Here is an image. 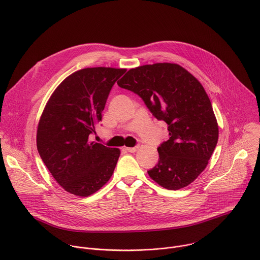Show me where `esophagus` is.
I'll use <instances>...</instances> for the list:
<instances>
[{"label":"esophagus","mask_w":260,"mask_h":260,"mask_svg":"<svg viewBox=\"0 0 260 260\" xmlns=\"http://www.w3.org/2000/svg\"><path fill=\"white\" fill-rule=\"evenodd\" d=\"M138 149H139V146H137V147H134V148H125V150L127 151V152H131V153H135V152H137L138 151Z\"/></svg>","instance_id":"34e87169"}]
</instances>
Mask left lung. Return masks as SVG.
<instances>
[{
  "instance_id": "obj_1",
  "label": "left lung",
  "mask_w": 260,
  "mask_h": 260,
  "mask_svg": "<svg viewBox=\"0 0 260 260\" xmlns=\"http://www.w3.org/2000/svg\"><path fill=\"white\" fill-rule=\"evenodd\" d=\"M134 92L158 119L168 125L169 139L158 147V163L148 175L167 190L193 183L208 164L218 141L211 102L200 81L176 63L129 69L117 81Z\"/></svg>"
}]
</instances>
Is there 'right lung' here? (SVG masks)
I'll return each mask as SVG.
<instances>
[{
  "label": "right lung",
  "instance_id": "1",
  "mask_svg": "<svg viewBox=\"0 0 260 260\" xmlns=\"http://www.w3.org/2000/svg\"><path fill=\"white\" fill-rule=\"evenodd\" d=\"M123 68L92 67L77 70L58 86L39 121L37 147L56 182L68 193L88 197L113 175L120 155L117 148L90 142L102 120V111Z\"/></svg>",
  "mask_w": 260,
  "mask_h": 260
}]
</instances>
